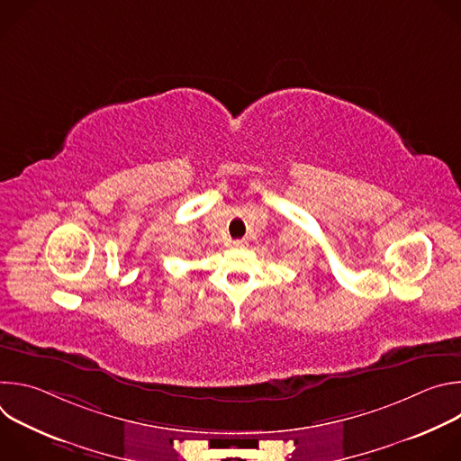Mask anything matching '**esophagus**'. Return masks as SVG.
<instances>
[{"instance_id":"1","label":"esophagus","mask_w":461,"mask_h":461,"mask_svg":"<svg viewBox=\"0 0 461 461\" xmlns=\"http://www.w3.org/2000/svg\"><path fill=\"white\" fill-rule=\"evenodd\" d=\"M246 244H248V242H246L244 239H237V240H233V242H231V246H233V248H244Z\"/></svg>"}]
</instances>
